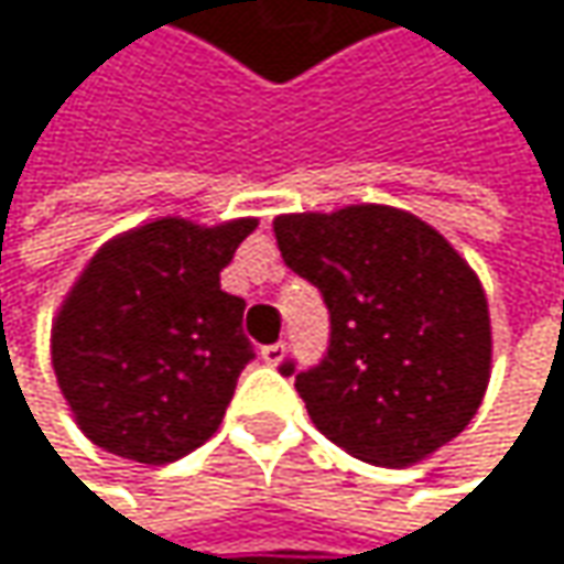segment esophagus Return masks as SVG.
I'll list each match as a JSON object with an SVG mask.
<instances>
[{
    "instance_id": "1",
    "label": "esophagus",
    "mask_w": 564,
    "mask_h": 564,
    "mask_svg": "<svg viewBox=\"0 0 564 564\" xmlns=\"http://www.w3.org/2000/svg\"><path fill=\"white\" fill-rule=\"evenodd\" d=\"M283 352H286V346H283V343H271V346H264V349H261V359H264L268 366H281Z\"/></svg>"
}]
</instances>
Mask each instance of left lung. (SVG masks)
<instances>
[{
	"label": "left lung",
	"mask_w": 564,
	"mask_h": 564,
	"mask_svg": "<svg viewBox=\"0 0 564 564\" xmlns=\"http://www.w3.org/2000/svg\"><path fill=\"white\" fill-rule=\"evenodd\" d=\"M283 264L329 310V346L293 376L313 424L346 454L408 467L454 441L490 382V310L467 261L389 205L274 221Z\"/></svg>",
	"instance_id": "obj_1"
}]
</instances>
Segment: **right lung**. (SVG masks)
<instances>
[{"label":"right lung","mask_w":564,"mask_h":564,"mask_svg":"<svg viewBox=\"0 0 564 564\" xmlns=\"http://www.w3.org/2000/svg\"><path fill=\"white\" fill-rule=\"evenodd\" d=\"M254 218L215 228L160 218L104 245L52 326V366L80 431L137 464H172L221 424L254 359L245 300L221 268Z\"/></svg>","instance_id":"obj_1"}]
</instances>
